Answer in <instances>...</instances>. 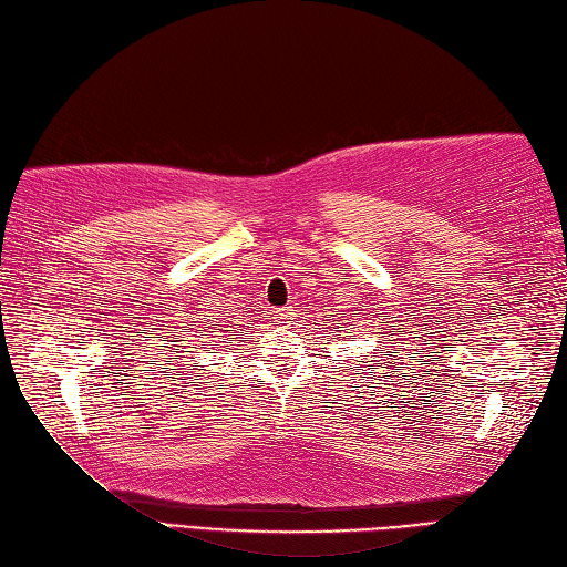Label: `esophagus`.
<instances>
[{"label":"esophagus","instance_id":"obj_1","mask_svg":"<svg viewBox=\"0 0 567 567\" xmlns=\"http://www.w3.org/2000/svg\"><path fill=\"white\" fill-rule=\"evenodd\" d=\"M292 317H295V309L292 307H277V309H272V319L277 323H287V319H292Z\"/></svg>","mask_w":567,"mask_h":567}]
</instances>
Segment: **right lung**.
Here are the masks:
<instances>
[{
	"instance_id": "1",
	"label": "right lung",
	"mask_w": 567,
	"mask_h": 567,
	"mask_svg": "<svg viewBox=\"0 0 567 567\" xmlns=\"http://www.w3.org/2000/svg\"><path fill=\"white\" fill-rule=\"evenodd\" d=\"M209 328H214L215 331L209 332ZM202 329H204V331H207V333H202V336H209V333H226V327H224V329H216V327H214V323H212V327H207V321H204V327H202ZM202 329H195V333H197V331H202Z\"/></svg>"
}]
</instances>
